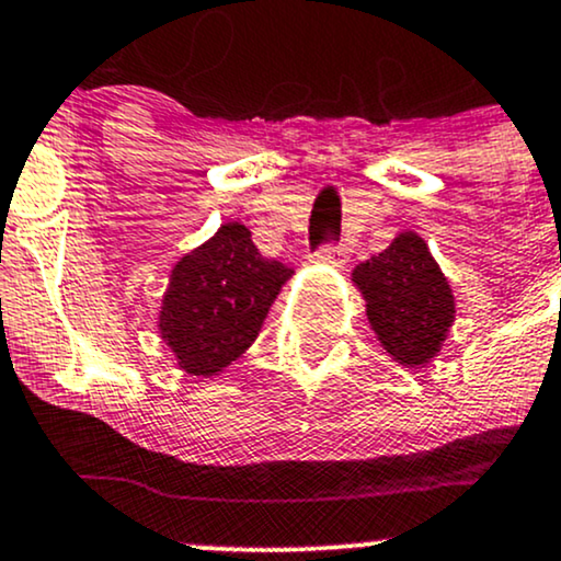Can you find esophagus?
I'll use <instances>...</instances> for the list:
<instances>
[{"label": "esophagus", "instance_id": "1", "mask_svg": "<svg viewBox=\"0 0 561 561\" xmlns=\"http://www.w3.org/2000/svg\"><path fill=\"white\" fill-rule=\"evenodd\" d=\"M318 260L333 267H344L348 262V247L346 243H322L318 249Z\"/></svg>", "mask_w": 561, "mask_h": 561}]
</instances>
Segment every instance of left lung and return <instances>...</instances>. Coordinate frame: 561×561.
<instances>
[{
  "label": "left lung",
  "instance_id": "1",
  "mask_svg": "<svg viewBox=\"0 0 561 561\" xmlns=\"http://www.w3.org/2000/svg\"><path fill=\"white\" fill-rule=\"evenodd\" d=\"M380 346L404 367H425L454 322V294L427 243L404 230L380 254L354 267Z\"/></svg>",
  "mask_w": 561,
  "mask_h": 561
}]
</instances>
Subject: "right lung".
Masks as SVG:
<instances>
[{
	"label": "right lung",
	"mask_w": 561,
	"mask_h": 561,
	"mask_svg": "<svg viewBox=\"0 0 561 561\" xmlns=\"http://www.w3.org/2000/svg\"><path fill=\"white\" fill-rule=\"evenodd\" d=\"M291 275V267L260 254L241 222H226L181 256L160 307V335L178 367L213 378L239 359Z\"/></svg>",
	"instance_id": "right-lung-1"
}]
</instances>
